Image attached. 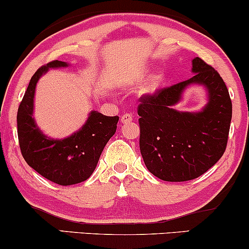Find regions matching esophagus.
Segmentation results:
<instances>
[{
    "instance_id": "1",
    "label": "esophagus",
    "mask_w": 249,
    "mask_h": 249,
    "mask_svg": "<svg viewBox=\"0 0 249 249\" xmlns=\"http://www.w3.org/2000/svg\"><path fill=\"white\" fill-rule=\"evenodd\" d=\"M121 122L123 124H127V123L132 122V115H131V113H125V115L122 116Z\"/></svg>"
}]
</instances>
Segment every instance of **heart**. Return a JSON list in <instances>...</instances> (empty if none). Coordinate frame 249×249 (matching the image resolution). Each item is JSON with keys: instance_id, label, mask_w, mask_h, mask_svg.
<instances>
[{"instance_id": "1", "label": "heart", "mask_w": 249, "mask_h": 249, "mask_svg": "<svg viewBox=\"0 0 249 249\" xmlns=\"http://www.w3.org/2000/svg\"><path fill=\"white\" fill-rule=\"evenodd\" d=\"M165 79V75L162 72H158L156 73L152 78L150 79V82H148V84L146 85V88H145V91H146V93H154L157 90H158L159 88H160V85L162 84V82H164Z\"/></svg>"}]
</instances>
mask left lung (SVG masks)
I'll use <instances>...</instances> for the list:
<instances>
[{
  "label": "left lung",
  "mask_w": 249,
  "mask_h": 249,
  "mask_svg": "<svg viewBox=\"0 0 249 249\" xmlns=\"http://www.w3.org/2000/svg\"><path fill=\"white\" fill-rule=\"evenodd\" d=\"M194 76L152 96L138 107L139 146L147 170L165 181L198 178L219 160L227 145L232 102L224 79L199 57L192 59ZM191 85H201L207 105L196 113L173 108Z\"/></svg>",
  "instance_id": "left-lung-1"
}]
</instances>
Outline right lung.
<instances>
[{"label":"right lung","instance_id":"add662e5","mask_svg":"<svg viewBox=\"0 0 249 249\" xmlns=\"http://www.w3.org/2000/svg\"><path fill=\"white\" fill-rule=\"evenodd\" d=\"M67 67V62L53 61L39 68L31 77L17 111V134L24 160L44 178L62 186L90 178L119 121L118 116L91 111L84 125L67 138L53 139L42 132L34 118L36 85L49 69Z\"/></svg>","mask_w":249,"mask_h":249}]
</instances>
